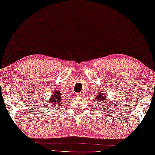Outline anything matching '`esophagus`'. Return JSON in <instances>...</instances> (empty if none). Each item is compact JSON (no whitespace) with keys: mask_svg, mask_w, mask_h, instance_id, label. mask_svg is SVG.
<instances>
[{"mask_svg":"<svg viewBox=\"0 0 155 155\" xmlns=\"http://www.w3.org/2000/svg\"><path fill=\"white\" fill-rule=\"evenodd\" d=\"M82 93H78V94H76V97H82Z\"/></svg>","mask_w":155,"mask_h":155,"instance_id":"esophagus-1","label":"esophagus"}]
</instances>
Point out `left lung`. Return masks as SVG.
I'll return each instance as SVG.
<instances>
[{
  "label": "left lung",
  "instance_id": "1",
  "mask_svg": "<svg viewBox=\"0 0 155 155\" xmlns=\"http://www.w3.org/2000/svg\"><path fill=\"white\" fill-rule=\"evenodd\" d=\"M109 101L108 100V96L107 94H106V92H103L100 91L99 93V94L97 95V97H95V101H96V102L97 103V104H98L99 107L102 106V109L105 107V109H107V104H109L110 101ZM108 102V104H107V102Z\"/></svg>",
  "mask_w": 155,
  "mask_h": 155
}]
</instances>
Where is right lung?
<instances>
[{
  "mask_svg": "<svg viewBox=\"0 0 155 155\" xmlns=\"http://www.w3.org/2000/svg\"><path fill=\"white\" fill-rule=\"evenodd\" d=\"M64 98L62 93L58 89H56L54 90V92L51 94V97L49 99H47V104L48 105L54 106V109H57L61 105L63 104V99Z\"/></svg>",
  "mask_w": 155,
  "mask_h": 155,
  "instance_id": "add662e5",
  "label": "right lung"
}]
</instances>
